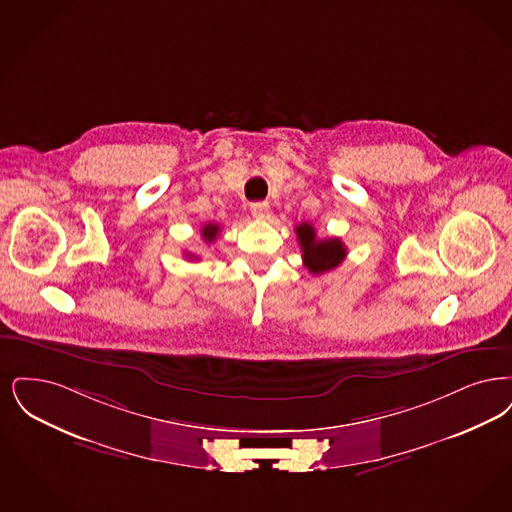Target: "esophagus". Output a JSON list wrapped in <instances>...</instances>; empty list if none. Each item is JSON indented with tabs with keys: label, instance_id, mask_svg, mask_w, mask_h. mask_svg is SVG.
Masks as SVG:
<instances>
[{
	"label": "esophagus",
	"instance_id": "esophagus-1",
	"mask_svg": "<svg viewBox=\"0 0 512 512\" xmlns=\"http://www.w3.org/2000/svg\"><path fill=\"white\" fill-rule=\"evenodd\" d=\"M250 212H252V216H254L256 220H269V216H271L267 202H254V204L250 206Z\"/></svg>",
	"mask_w": 512,
	"mask_h": 512
}]
</instances>
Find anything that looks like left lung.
I'll use <instances>...</instances> for the list:
<instances>
[{
	"label": "left lung",
	"instance_id": "8db88e82",
	"mask_svg": "<svg viewBox=\"0 0 512 512\" xmlns=\"http://www.w3.org/2000/svg\"><path fill=\"white\" fill-rule=\"evenodd\" d=\"M298 243L302 248L304 266L312 271L313 275H321L331 271L346 258V246L340 239H317L312 223L304 222L296 225Z\"/></svg>",
	"mask_w": 512,
	"mask_h": 512
}]
</instances>
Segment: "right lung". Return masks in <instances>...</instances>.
I'll use <instances>...</instances> for the list:
<instances>
[{
  "mask_svg": "<svg viewBox=\"0 0 512 512\" xmlns=\"http://www.w3.org/2000/svg\"><path fill=\"white\" fill-rule=\"evenodd\" d=\"M200 233H202V239H204L206 243H214L216 237H218V233H220V225H218V223H206ZM189 258L197 260V256H193V254H189Z\"/></svg>",
  "mask_w": 512,
  "mask_h": 512,
  "instance_id": "right-lung-1",
  "label": "right lung"
}]
</instances>
